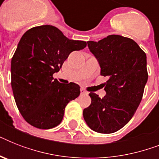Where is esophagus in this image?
<instances>
[{"mask_svg": "<svg viewBox=\"0 0 159 159\" xmlns=\"http://www.w3.org/2000/svg\"><path fill=\"white\" fill-rule=\"evenodd\" d=\"M81 94L82 95H87V92H86V91H85L84 89H81Z\"/></svg>", "mask_w": 159, "mask_h": 159, "instance_id": "34e87169", "label": "esophagus"}]
</instances>
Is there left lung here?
I'll return each instance as SVG.
<instances>
[{
	"label": "left lung",
	"mask_w": 159,
	"mask_h": 159,
	"mask_svg": "<svg viewBox=\"0 0 159 159\" xmlns=\"http://www.w3.org/2000/svg\"><path fill=\"white\" fill-rule=\"evenodd\" d=\"M87 44L107 81L103 98L90 92L92 103L84 109L83 117L92 130L114 133L130 120L143 98L148 77L146 53L135 41L116 34Z\"/></svg>",
	"instance_id": "1"
}]
</instances>
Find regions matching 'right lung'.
<instances>
[{
    "instance_id": "obj_1",
    "label": "right lung",
    "mask_w": 159,
    "mask_h": 159,
    "mask_svg": "<svg viewBox=\"0 0 159 159\" xmlns=\"http://www.w3.org/2000/svg\"><path fill=\"white\" fill-rule=\"evenodd\" d=\"M86 47L87 42L69 39L53 25L36 26L24 34L11 59V87L26 122L42 129L61 123L65 107L79 96L80 87L60 83L53 75L72 51Z\"/></svg>"
}]
</instances>
